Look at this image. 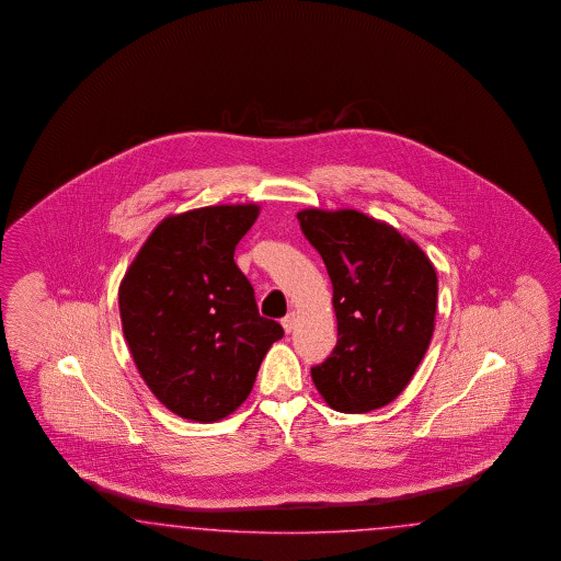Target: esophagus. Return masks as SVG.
<instances>
[{"mask_svg": "<svg viewBox=\"0 0 561 561\" xmlns=\"http://www.w3.org/2000/svg\"><path fill=\"white\" fill-rule=\"evenodd\" d=\"M282 327H284V331H286V333H291V331H294V327H296V314H294V312H288V314L282 319Z\"/></svg>", "mask_w": 561, "mask_h": 561, "instance_id": "1", "label": "esophagus"}]
</instances>
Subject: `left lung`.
Returning a JSON list of instances; mask_svg holds the SVG:
<instances>
[{"instance_id": "8db88e82", "label": "left lung", "mask_w": 561, "mask_h": 561, "mask_svg": "<svg viewBox=\"0 0 561 561\" xmlns=\"http://www.w3.org/2000/svg\"><path fill=\"white\" fill-rule=\"evenodd\" d=\"M298 221L333 284L337 345L312 380L343 413L389 405L424 359L438 277L424 251L392 226L354 209H305Z\"/></svg>"}]
</instances>
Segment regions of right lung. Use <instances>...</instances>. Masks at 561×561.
Masks as SVG:
<instances>
[{
  "label": "right lung",
  "mask_w": 561,
  "mask_h": 561,
  "mask_svg": "<svg viewBox=\"0 0 561 561\" xmlns=\"http://www.w3.org/2000/svg\"><path fill=\"white\" fill-rule=\"evenodd\" d=\"M256 205H216L162 221L119 288L123 335L160 403L193 422H218L249 397L282 324L259 314L234 263Z\"/></svg>",
  "instance_id": "1"
}]
</instances>
